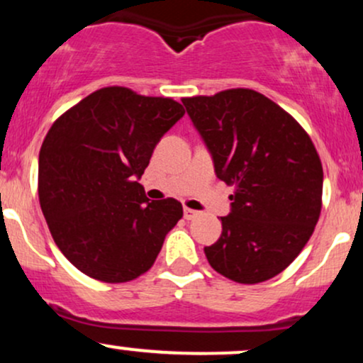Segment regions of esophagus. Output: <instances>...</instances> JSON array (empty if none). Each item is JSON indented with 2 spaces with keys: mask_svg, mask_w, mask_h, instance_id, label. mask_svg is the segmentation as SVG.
Here are the masks:
<instances>
[{
  "mask_svg": "<svg viewBox=\"0 0 363 363\" xmlns=\"http://www.w3.org/2000/svg\"><path fill=\"white\" fill-rule=\"evenodd\" d=\"M199 213L196 210H191V208H187V206H184V218L186 220H193V218H196V216H198Z\"/></svg>",
  "mask_w": 363,
  "mask_h": 363,
  "instance_id": "1",
  "label": "esophagus"
}]
</instances>
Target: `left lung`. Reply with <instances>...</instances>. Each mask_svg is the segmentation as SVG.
I'll use <instances>...</instances> for the list:
<instances>
[{
	"instance_id": "8db88e82",
	"label": "left lung",
	"mask_w": 363,
	"mask_h": 363,
	"mask_svg": "<svg viewBox=\"0 0 363 363\" xmlns=\"http://www.w3.org/2000/svg\"><path fill=\"white\" fill-rule=\"evenodd\" d=\"M182 104L216 177L235 187L222 235L205 247L208 262L237 283L277 277L301 254L319 220L323 165L309 135L278 104L249 89Z\"/></svg>"
}]
</instances>
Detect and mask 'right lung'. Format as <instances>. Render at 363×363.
<instances>
[{"label": "right lung", "mask_w": 363, "mask_h": 363, "mask_svg": "<svg viewBox=\"0 0 363 363\" xmlns=\"http://www.w3.org/2000/svg\"><path fill=\"white\" fill-rule=\"evenodd\" d=\"M184 116L172 99L107 86L66 111L39 153V201L60 251L86 277L135 280L182 216L174 198L150 201L140 179L153 148Z\"/></svg>", "instance_id": "right-lung-1"}]
</instances>
